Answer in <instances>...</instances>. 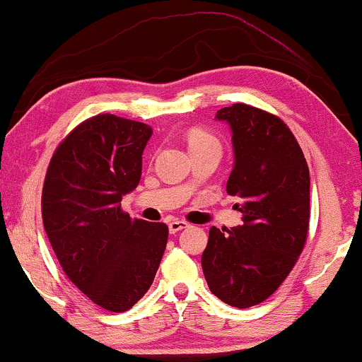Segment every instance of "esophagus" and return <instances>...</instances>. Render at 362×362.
<instances>
[{
    "instance_id": "esophagus-1",
    "label": "esophagus",
    "mask_w": 362,
    "mask_h": 362,
    "mask_svg": "<svg viewBox=\"0 0 362 362\" xmlns=\"http://www.w3.org/2000/svg\"><path fill=\"white\" fill-rule=\"evenodd\" d=\"M186 227H189V223L185 222V220H173V222H169V232H171V233L180 232Z\"/></svg>"
}]
</instances>
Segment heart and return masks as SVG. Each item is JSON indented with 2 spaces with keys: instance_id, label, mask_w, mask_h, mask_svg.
<instances>
[{
  "instance_id": "1",
  "label": "heart",
  "mask_w": 362,
  "mask_h": 362,
  "mask_svg": "<svg viewBox=\"0 0 362 362\" xmlns=\"http://www.w3.org/2000/svg\"><path fill=\"white\" fill-rule=\"evenodd\" d=\"M211 144H218V140H216L211 134H208L206 130H203V129H191L188 132L189 151H191V148H199V147L211 146Z\"/></svg>"
}]
</instances>
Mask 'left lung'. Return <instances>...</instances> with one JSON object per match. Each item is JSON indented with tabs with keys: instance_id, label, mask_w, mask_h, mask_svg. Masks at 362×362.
<instances>
[{
	"instance_id": "left-lung-1",
	"label": "left lung",
	"mask_w": 362,
	"mask_h": 362,
	"mask_svg": "<svg viewBox=\"0 0 362 362\" xmlns=\"http://www.w3.org/2000/svg\"><path fill=\"white\" fill-rule=\"evenodd\" d=\"M232 130L233 169L227 193L242 225L211 227L202 267L223 303L249 308L281 286L305 247L310 225V173L301 147L281 118L235 103L216 113Z\"/></svg>"
}]
</instances>
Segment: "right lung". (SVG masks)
Listing matches in <instances>:
<instances>
[{
    "label": "right lung",
    "instance_id": "obj_1",
    "mask_svg": "<svg viewBox=\"0 0 362 362\" xmlns=\"http://www.w3.org/2000/svg\"><path fill=\"white\" fill-rule=\"evenodd\" d=\"M152 129L101 113L55 148L42 218L59 264L93 303L120 313L151 288L168 244L165 223L132 220L122 197L137 188Z\"/></svg>",
    "mask_w": 362,
    "mask_h": 362
}]
</instances>
